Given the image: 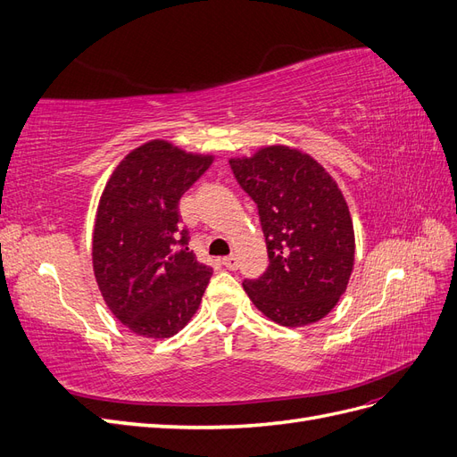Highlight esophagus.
<instances>
[{
  "mask_svg": "<svg viewBox=\"0 0 457 457\" xmlns=\"http://www.w3.org/2000/svg\"><path fill=\"white\" fill-rule=\"evenodd\" d=\"M223 265H225L228 270H237V269H238V257H237V255L223 257Z\"/></svg>",
  "mask_w": 457,
  "mask_h": 457,
  "instance_id": "34e87169",
  "label": "esophagus"
}]
</instances>
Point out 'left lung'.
Segmentation results:
<instances>
[{"instance_id": "left-lung-1", "label": "left lung", "mask_w": 457, "mask_h": 457, "mask_svg": "<svg viewBox=\"0 0 457 457\" xmlns=\"http://www.w3.org/2000/svg\"><path fill=\"white\" fill-rule=\"evenodd\" d=\"M230 170L259 212L269 267L244 280L253 305L280 326L318 322L337 305L354 265V230L337 183L309 154L265 146Z\"/></svg>"}]
</instances>
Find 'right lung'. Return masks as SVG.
Returning a JSON list of instances; mask_svg holds the SVG:
<instances>
[{
    "instance_id": "obj_1",
    "label": "right lung",
    "mask_w": 457,
    "mask_h": 457,
    "mask_svg": "<svg viewBox=\"0 0 457 457\" xmlns=\"http://www.w3.org/2000/svg\"><path fill=\"white\" fill-rule=\"evenodd\" d=\"M212 162L156 139L129 152L103 190L95 278L108 309L137 336L171 337L200 307L213 270L188 250L179 200Z\"/></svg>"
}]
</instances>
